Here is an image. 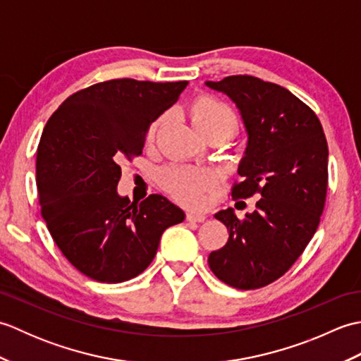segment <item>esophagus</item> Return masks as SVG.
Instances as JSON below:
<instances>
[{
  "instance_id": "1",
  "label": "esophagus",
  "mask_w": 361,
  "mask_h": 361,
  "mask_svg": "<svg viewBox=\"0 0 361 361\" xmlns=\"http://www.w3.org/2000/svg\"><path fill=\"white\" fill-rule=\"evenodd\" d=\"M186 220H188V221H197V224H202V221L206 220V216H204V214L188 212V214H186Z\"/></svg>"
}]
</instances>
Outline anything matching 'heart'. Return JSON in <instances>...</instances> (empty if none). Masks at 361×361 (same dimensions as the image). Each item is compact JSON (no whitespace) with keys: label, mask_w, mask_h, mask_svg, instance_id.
<instances>
[{"label":"heart","mask_w":361,"mask_h":361,"mask_svg":"<svg viewBox=\"0 0 361 361\" xmlns=\"http://www.w3.org/2000/svg\"><path fill=\"white\" fill-rule=\"evenodd\" d=\"M189 119L202 136L221 133L225 137L237 130V116L231 106L212 96H200L189 106ZM163 119L152 122L147 130V142H153ZM161 185L176 202L186 206H202L204 194L217 185V175L209 167L171 166L161 173Z\"/></svg>","instance_id":"obj_1"}]
</instances>
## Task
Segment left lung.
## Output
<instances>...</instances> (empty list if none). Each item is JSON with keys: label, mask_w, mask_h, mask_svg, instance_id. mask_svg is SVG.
<instances>
[{"label": "left lung", "mask_w": 361, "mask_h": 361, "mask_svg": "<svg viewBox=\"0 0 361 361\" xmlns=\"http://www.w3.org/2000/svg\"><path fill=\"white\" fill-rule=\"evenodd\" d=\"M206 85L233 99L248 132L233 200L260 197L243 219L233 208L216 214L229 237L208 264L228 286L260 288L290 270L317 231L327 194V141L315 111L281 85L247 74Z\"/></svg>", "instance_id": "left-lung-1"}]
</instances>
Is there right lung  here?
Here are the masks:
<instances>
[{
  "label": "right lung",
  "mask_w": 361,
  "mask_h": 361,
  "mask_svg": "<svg viewBox=\"0 0 361 361\" xmlns=\"http://www.w3.org/2000/svg\"><path fill=\"white\" fill-rule=\"evenodd\" d=\"M188 82L113 79L71 94L46 122L37 149V192L54 242L80 273L118 283L141 274L166 228L185 212L166 197L118 195L121 161L142 153L149 126Z\"/></svg>",
  "instance_id": "add662e5"
}]
</instances>
